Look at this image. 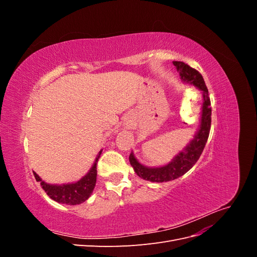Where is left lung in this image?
Instances as JSON below:
<instances>
[{"instance_id": "8db88e82", "label": "left lung", "mask_w": 257, "mask_h": 257, "mask_svg": "<svg viewBox=\"0 0 257 257\" xmlns=\"http://www.w3.org/2000/svg\"><path fill=\"white\" fill-rule=\"evenodd\" d=\"M174 65L180 75L182 82L192 84L201 91L203 94V105H201L200 123L194 138L183 148L168 164L159 167H148L135 158L133 152L130 154V163L134 172L138 177L151 182H167L183 176L185 173L195 165L200 154L203 153L204 148L209 137L210 127H211V103H210L208 89L204 81L203 76L196 69L192 68L188 64L180 61H174Z\"/></svg>"}]
</instances>
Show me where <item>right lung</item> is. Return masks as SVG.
Returning a JSON list of instances; mask_svg holds the SVG:
<instances>
[{"mask_svg": "<svg viewBox=\"0 0 257 257\" xmlns=\"http://www.w3.org/2000/svg\"><path fill=\"white\" fill-rule=\"evenodd\" d=\"M103 150H100L97 154V157L93 163L92 167L88 172V174L83 176L80 180L72 183H64V184H50L42 180V178L38 176L35 172H33L36 181L41 182L43 190L46 192L47 195L53 199L54 201L60 204H65L69 206L79 205L83 201L87 200L95 188L96 183V164L100 157V153Z\"/></svg>", "mask_w": 257, "mask_h": 257, "instance_id": "right-lung-1", "label": "right lung"}]
</instances>
